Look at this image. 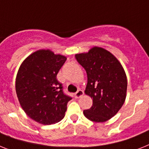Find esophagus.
I'll return each mask as SVG.
<instances>
[{
  "instance_id": "1",
  "label": "esophagus",
  "mask_w": 149,
  "mask_h": 149,
  "mask_svg": "<svg viewBox=\"0 0 149 149\" xmlns=\"http://www.w3.org/2000/svg\"><path fill=\"white\" fill-rule=\"evenodd\" d=\"M83 95H84V91H82V90H78L75 94H74V97H75V98H79L81 97H82Z\"/></svg>"
}]
</instances>
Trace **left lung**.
<instances>
[{
  "label": "left lung",
  "instance_id": "left-lung-1",
  "mask_svg": "<svg viewBox=\"0 0 149 149\" xmlns=\"http://www.w3.org/2000/svg\"><path fill=\"white\" fill-rule=\"evenodd\" d=\"M75 58L88 75L84 93L93 99L92 107L84 110V115L95 123L107 121L117 113L126 100L127 77L124 68L110 52L98 46L76 54Z\"/></svg>",
  "mask_w": 149,
  "mask_h": 149
}]
</instances>
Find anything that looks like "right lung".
Instances as JSON below:
<instances>
[{
    "instance_id": "right-lung-1",
    "label": "right lung",
    "mask_w": 149,
    "mask_h": 149,
    "mask_svg": "<svg viewBox=\"0 0 149 149\" xmlns=\"http://www.w3.org/2000/svg\"><path fill=\"white\" fill-rule=\"evenodd\" d=\"M67 58L49 49H39L22 62L16 77V92L26 114L34 121L51 125L65 116L72 98L62 91L56 76Z\"/></svg>"
}]
</instances>
